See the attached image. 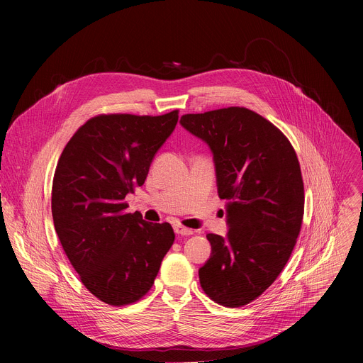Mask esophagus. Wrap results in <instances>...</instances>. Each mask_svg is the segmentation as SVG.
I'll return each mask as SVG.
<instances>
[{
  "instance_id": "obj_1",
  "label": "esophagus",
  "mask_w": 363,
  "mask_h": 363,
  "mask_svg": "<svg viewBox=\"0 0 363 363\" xmlns=\"http://www.w3.org/2000/svg\"><path fill=\"white\" fill-rule=\"evenodd\" d=\"M174 231H175L178 235H192V234H195L194 230L185 228V227H182V225H175V227H174Z\"/></svg>"
}]
</instances>
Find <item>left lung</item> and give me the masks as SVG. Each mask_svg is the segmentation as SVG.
I'll return each instance as SVG.
<instances>
[{
  "label": "left lung",
  "mask_w": 363,
  "mask_h": 363,
  "mask_svg": "<svg viewBox=\"0 0 363 363\" xmlns=\"http://www.w3.org/2000/svg\"><path fill=\"white\" fill-rule=\"evenodd\" d=\"M184 129L213 152L228 233L208 234L211 255L199 269L216 303L240 307L266 291L296 245L304 213L297 155L267 119L245 108L184 115Z\"/></svg>",
  "instance_id": "8db88e82"
}]
</instances>
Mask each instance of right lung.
<instances>
[{
	"label": "right lung",
	"instance_id": "right-lung-1",
	"mask_svg": "<svg viewBox=\"0 0 363 363\" xmlns=\"http://www.w3.org/2000/svg\"><path fill=\"white\" fill-rule=\"evenodd\" d=\"M178 118V111L91 118L59 160L51 189L56 233L82 283L108 304L143 297L174 244L171 224L128 213L125 198L143 185Z\"/></svg>",
	"mask_w": 363,
	"mask_h": 363
}]
</instances>
